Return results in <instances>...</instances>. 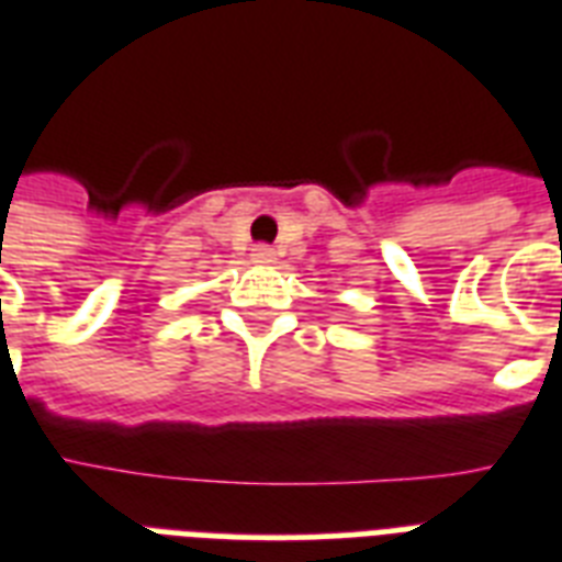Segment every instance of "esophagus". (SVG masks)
<instances>
[{"label": "esophagus", "mask_w": 562, "mask_h": 562, "mask_svg": "<svg viewBox=\"0 0 562 562\" xmlns=\"http://www.w3.org/2000/svg\"><path fill=\"white\" fill-rule=\"evenodd\" d=\"M250 259H254L256 265H271L273 259H277V250H273L271 245H256L254 254H250Z\"/></svg>", "instance_id": "1"}]
</instances>
